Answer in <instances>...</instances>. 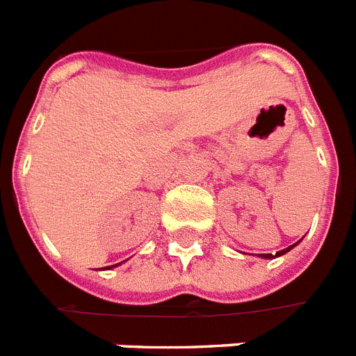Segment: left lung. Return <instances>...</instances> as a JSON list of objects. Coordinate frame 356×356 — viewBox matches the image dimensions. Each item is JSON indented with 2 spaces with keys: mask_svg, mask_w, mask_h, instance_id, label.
Segmentation results:
<instances>
[{
  "mask_svg": "<svg viewBox=\"0 0 356 356\" xmlns=\"http://www.w3.org/2000/svg\"><path fill=\"white\" fill-rule=\"evenodd\" d=\"M293 245H296V243H293ZM293 245H290V248L282 249V251H279V253H275V257H279V254H284V253H286V251H290V249H292ZM262 257H264V259H273V257H271V254H262Z\"/></svg>",
  "mask_w": 356,
  "mask_h": 356,
  "instance_id": "8db88e82",
  "label": "left lung"
}]
</instances>
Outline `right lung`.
Returning a JSON list of instances; mask_svg holds the SVG:
<instances>
[{"label":"right lung","mask_w":356,"mask_h":356,"mask_svg":"<svg viewBox=\"0 0 356 356\" xmlns=\"http://www.w3.org/2000/svg\"><path fill=\"white\" fill-rule=\"evenodd\" d=\"M114 266H116V264H114Z\"/></svg>","instance_id":"right-lung-1"}]
</instances>
